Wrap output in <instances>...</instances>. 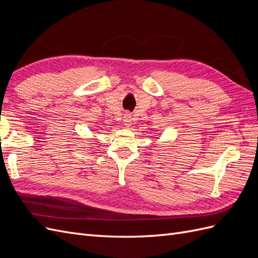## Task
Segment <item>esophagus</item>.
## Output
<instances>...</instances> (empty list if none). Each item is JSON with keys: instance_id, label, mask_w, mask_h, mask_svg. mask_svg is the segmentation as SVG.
<instances>
[{"instance_id": "34e87169", "label": "esophagus", "mask_w": 258, "mask_h": 258, "mask_svg": "<svg viewBox=\"0 0 258 258\" xmlns=\"http://www.w3.org/2000/svg\"><path fill=\"white\" fill-rule=\"evenodd\" d=\"M123 124H124V127H130V124H131V116L129 115V114H127L126 116L123 117Z\"/></svg>"}]
</instances>
